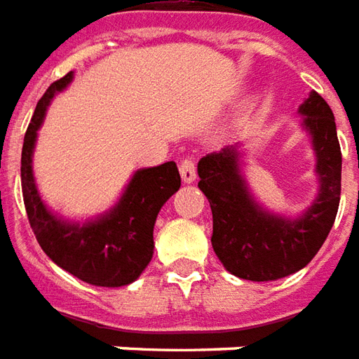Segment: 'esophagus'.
Here are the masks:
<instances>
[{
  "instance_id": "esophagus-1",
  "label": "esophagus",
  "mask_w": 359,
  "mask_h": 359,
  "mask_svg": "<svg viewBox=\"0 0 359 359\" xmlns=\"http://www.w3.org/2000/svg\"><path fill=\"white\" fill-rule=\"evenodd\" d=\"M180 174H182V180L184 184H193L195 177H197V168H195V160L185 158L182 164H180Z\"/></svg>"
}]
</instances>
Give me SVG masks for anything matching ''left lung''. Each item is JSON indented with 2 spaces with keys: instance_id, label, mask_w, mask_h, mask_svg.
<instances>
[{
  "instance_id": "1",
  "label": "left lung",
  "mask_w": 359,
  "mask_h": 359,
  "mask_svg": "<svg viewBox=\"0 0 359 359\" xmlns=\"http://www.w3.org/2000/svg\"><path fill=\"white\" fill-rule=\"evenodd\" d=\"M297 111L311 135L319 177V193L302 216L274 215L251 197L241 175L238 144L210 152L197 166L199 189L212 210V249L228 273L245 280H278L304 269L321 249L337 218L342 154L334 116L315 90Z\"/></svg>"
}]
</instances>
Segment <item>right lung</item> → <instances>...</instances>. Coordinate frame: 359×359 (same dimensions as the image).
Masks as SVG:
<instances>
[{
  "instance_id": "right-lung-1",
  "label": "right lung",
  "mask_w": 359,
  "mask_h": 359,
  "mask_svg": "<svg viewBox=\"0 0 359 359\" xmlns=\"http://www.w3.org/2000/svg\"><path fill=\"white\" fill-rule=\"evenodd\" d=\"M73 81V71L55 81L38 100L25 135L21 185L30 228L40 248L57 266L83 282L104 288L137 280L154 253V222L160 208L174 195L182 177L175 162L137 170L118 205L85 224L63 220L40 199L32 174V152L48 104Z\"/></svg>"
}]
</instances>
